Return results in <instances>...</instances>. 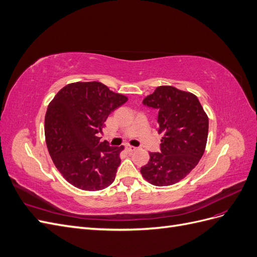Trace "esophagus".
Masks as SVG:
<instances>
[{
    "instance_id": "1",
    "label": "esophagus",
    "mask_w": 257,
    "mask_h": 257,
    "mask_svg": "<svg viewBox=\"0 0 257 257\" xmlns=\"http://www.w3.org/2000/svg\"><path fill=\"white\" fill-rule=\"evenodd\" d=\"M125 149H126L127 152H134V151L137 150V148H135V147H133V146H126Z\"/></svg>"
}]
</instances>
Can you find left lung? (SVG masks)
<instances>
[{"instance_id": "obj_1", "label": "left lung", "mask_w": 257, "mask_h": 257, "mask_svg": "<svg viewBox=\"0 0 257 257\" xmlns=\"http://www.w3.org/2000/svg\"><path fill=\"white\" fill-rule=\"evenodd\" d=\"M159 110L161 152H150L141 173L157 186L172 185L188 176L203 157L209 121L203 106L193 93L172 85H161L143 100Z\"/></svg>"}]
</instances>
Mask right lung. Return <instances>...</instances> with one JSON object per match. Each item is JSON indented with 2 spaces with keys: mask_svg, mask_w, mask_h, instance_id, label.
Instances as JSON below:
<instances>
[{
  "mask_svg": "<svg viewBox=\"0 0 257 257\" xmlns=\"http://www.w3.org/2000/svg\"><path fill=\"white\" fill-rule=\"evenodd\" d=\"M126 100L98 81L69 83L53 97L45 116L46 144L67 182L84 191L113 182L124 147H109L98 134L110 112Z\"/></svg>",
  "mask_w": 257,
  "mask_h": 257,
  "instance_id": "add662e5",
  "label": "right lung"
}]
</instances>
